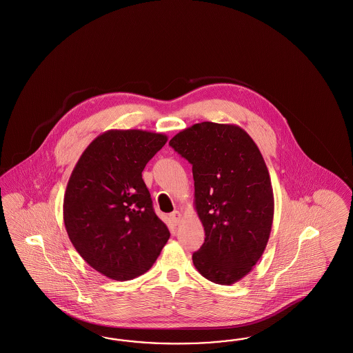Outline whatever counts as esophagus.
<instances>
[{"label":"esophagus","mask_w":353,"mask_h":353,"mask_svg":"<svg viewBox=\"0 0 353 353\" xmlns=\"http://www.w3.org/2000/svg\"><path fill=\"white\" fill-rule=\"evenodd\" d=\"M170 219H171V221L176 225V224H179V221H181V219H182V215H181L179 211H174V212L170 214Z\"/></svg>","instance_id":"34e87169"}]
</instances>
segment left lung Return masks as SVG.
<instances>
[{
	"label": "left lung",
	"mask_w": 353,
	"mask_h": 353,
	"mask_svg": "<svg viewBox=\"0 0 353 353\" xmlns=\"http://www.w3.org/2000/svg\"><path fill=\"white\" fill-rule=\"evenodd\" d=\"M169 145L192 165L205 232L192 262L208 281L232 285L260 260L270 236L274 196L265 161L245 130L230 123H195Z\"/></svg>",
	"instance_id": "1"
}]
</instances>
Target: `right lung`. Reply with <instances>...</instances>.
<instances>
[{
	"instance_id": "obj_1",
	"label": "right lung",
	"mask_w": 353,
	"mask_h": 353,
	"mask_svg": "<svg viewBox=\"0 0 353 353\" xmlns=\"http://www.w3.org/2000/svg\"><path fill=\"white\" fill-rule=\"evenodd\" d=\"M166 142L161 133L108 130L90 143L70 176L65 230L83 260L110 279L146 273L169 240L142 179L146 163Z\"/></svg>"
}]
</instances>
